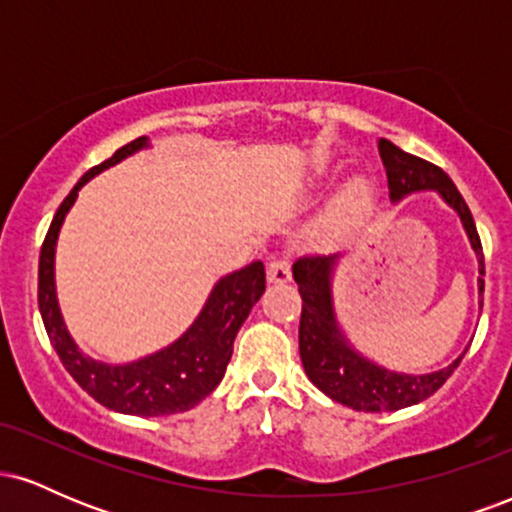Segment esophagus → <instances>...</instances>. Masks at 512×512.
<instances>
[{
    "instance_id": "34e87169",
    "label": "esophagus",
    "mask_w": 512,
    "mask_h": 512,
    "mask_svg": "<svg viewBox=\"0 0 512 512\" xmlns=\"http://www.w3.org/2000/svg\"><path fill=\"white\" fill-rule=\"evenodd\" d=\"M267 279L272 284H284V281L291 279V257L289 255H274L272 260L267 262Z\"/></svg>"
}]
</instances>
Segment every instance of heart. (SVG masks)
Wrapping results in <instances>:
<instances>
[{
	"instance_id": "obj_1",
	"label": "heart",
	"mask_w": 512,
	"mask_h": 512,
	"mask_svg": "<svg viewBox=\"0 0 512 512\" xmlns=\"http://www.w3.org/2000/svg\"><path fill=\"white\" fill-rule=\"evenodd\" d=\"M366 187L361 185V182H354V185L349 187V190L344 192L342 202H339V214H346V211H354V209H361L363 204H366Z\"/></svg>"
}]
</instances>
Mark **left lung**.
<instances>
[{
    "instance_id": "obj_1",
    "label": "left lung",
    "mask_w": 512,
    "mask_h": 512,
    "mask_svg": "<svg viewBox=\"0 0 512 512\" xmlns=\"http://www.w3.org/2000/svg\"><path fill=\"white\" fill-rule=\"evenodd\" d=\"M378 151L387 173V190L392 199H402L409 192L438 190L445 202L460 214L472 248L479 255V272L484 274L481 240L474 226V216L460 190L452 185L443 168L433 166L419 156L397 149L387 139H378ZM334 257L303 255L293 262V279L301 291V325H298V349L308 378L334 402L356 411H397L424 402L443 387L445 380L460 366L462 356L448 368L431 375H402L366 361L344 344L332 313L330 269ZM484 293V279H479Z\"/></svg>"
}]
</instances>
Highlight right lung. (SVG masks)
Returning a JSON list of instances; mask_svg holds the SVG:
<instances>
[{
	"label": "right lung",
	"mask_w": 512,
	"mask_h": 512,
	"mask_svg": "<svg viewBox=\"0 0 512 512\" xmlns=\"http://www.w3.org/2000/svg\"><path fill=\"white\" fill-rule=\"evenodd\" d=\"M142 146H146V139L139 137L117 149L108 161L81 175L72 192L64 197L55 219L50 223L43 248H40L38 308L43 315L50 344L55 346L62 366L81 385V390H86L103 407L120 411V414L163 416L192 409L221 383L233 354V339H236L252 305L260 301L267 281H264L262 262H252L240 272L223 276L211 291L202 315L178 342L154 356L129 363V366H105V363L93 361L76 349L72 337L64 330L55 298V279H52L55 267L52 264H55L57 233H60L67 211L72 209L81 185L101 170L115 166L117 161L142 149Z\"/></svg>",
	"instance_id": "1"
}]
</instances>
